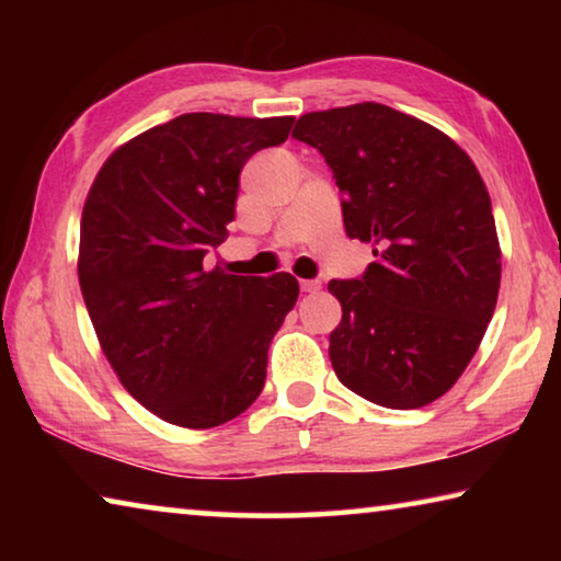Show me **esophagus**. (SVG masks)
I'll list each match as a JSON object with an SVG mask.
<instances>
[{
    "instance_id": "obj_1",
    "label": "esophagus",
    "mask_w": 561,
    "mask_h": 561,
    "mask_svg": "<svg viewBox=\"0 0 561 561\" xmlns=\"http://www.w3.org/2000/svg\"><path fill=\"white\" fill-rule=\"evenodd\" d=\"M299 287H301V291H317L321 287V282H317V279H301Z\"/></svg>"
}]
</instances>
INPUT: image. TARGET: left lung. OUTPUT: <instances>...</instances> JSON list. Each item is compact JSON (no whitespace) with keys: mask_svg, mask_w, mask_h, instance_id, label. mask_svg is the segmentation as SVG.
Listing matches in <instances>:
<instances>
[{"mask_svg":"<svg viewBox=\"0 0 561 561\" xmlns=\"http://www.w3.org/2000/svg\"><path fill=\"white\" fill-rule=\"evenodd\" d=\"M291 138L324 156L346 234L374 244L364 277L329 282L344 311L329 336L339 381L396 411L433 403L497 304L502 252L478 168L443 130L374 101L304 113Z\"/></svg>","mask_w":561,"mask_h":561,"instance_id":"obj_1","label":"left lung"}]
</instances>
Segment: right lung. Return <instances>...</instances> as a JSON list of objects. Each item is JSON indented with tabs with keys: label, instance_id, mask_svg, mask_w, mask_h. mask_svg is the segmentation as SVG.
<instances>
[{
	"label": "right lung",
	"instance_id": "right-lung-1",
	"mask_svg": "<svg viewBox=\"0 0 561 561\" xmlns=\"http://www.w3.org/2000/svg\"><path fill=\"white\" fill-rule=\"evenodd\" d=\"M291 123L183 113L113 150L83 203L79 284L99 344L126 391L180 428H215L257 401L297 304L289 272L203 264L234 220L244 163Z\"/></svg>",
	"mask_w": 561,
	"mask_h": 561
}]
</instances>
